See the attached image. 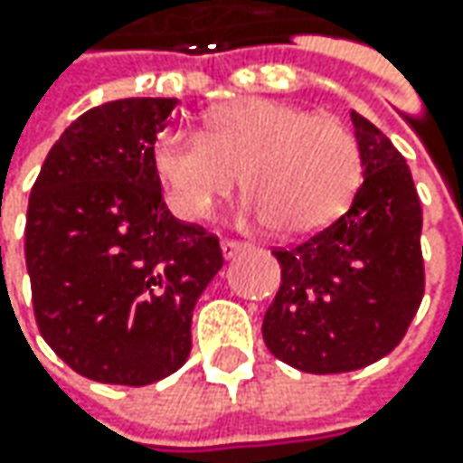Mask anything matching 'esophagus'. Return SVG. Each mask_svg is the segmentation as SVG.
Returning <instances> with one entry per match:
<instances>
[{
  "label": "esophagus",
  "instance_id": "34e87169",
  "mask_svg": "<svg viewBox=\"0 0 463 463\" xmlns=\"http://www.w3.org/2000/svg\"><path fill=\"white\" fill-rule=\"evenodd\" d=\"M244 247H250L247 241H240V240H223L222 241V252L223 258H234L237 252H241Z\"/></svg>",
  "mask_w": 463,
  "mask_h": 463
}]
</instances>
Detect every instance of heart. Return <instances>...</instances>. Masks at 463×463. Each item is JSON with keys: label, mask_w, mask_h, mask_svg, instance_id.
I'll return each mask as SVG.
<instances>
[{"label": "heart", "mask_w": 463, "mask_h": 463, "mask_svg": "<svg viewBox=\"0 0 463 463\" xmlns=\"http://www.w3.org/2000/svg\"><path fill=\"white\" fill-rule=\"evenodd\" d=\"M152 167L169 208L185 222L208 216L240 175L250 195L244 211L296 237L345 211L364 177V154L340 118L252 98L208 113L201 134L162 131Z\"/></svg>", "instance_id": "b5f03b06"}]
</instances>
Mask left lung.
Returning a JSON list of instances; mask_svg holds the SVG:
<instances>
[{
    "instance_id": "left-lung-1",
    "label": "left lung",
    "mask_w": 463,
    "mask_h": 463,
    "mask_svg": "<svg viewBox=\"0 0 463 463\" xmlns=\"http://www.w3.org/2000/svg\"><path fill=\"white\" fill-rule=\"evenodd\" d=\"M364 183L340 219L291 247H273L280 288L262 319L278 361L307 373H345L400 345L425 294L422 208L394 144L350 113Z\"/></svg>"
}]
</instances>
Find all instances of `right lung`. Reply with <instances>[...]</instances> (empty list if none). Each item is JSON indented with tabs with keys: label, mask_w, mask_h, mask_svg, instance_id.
<instances>
[{
	"label": "right lung",
	"mask_w": 463,
	"mask_h": 463,
	"mask_svg": "<svg viewBox=\"0 0 463 463\" xmlns=\"http://www.w3.org/2000/svg\"><path fill=\"white\" fill-rule=\"evenodd\" d=\"M177 99L131 98L80 116L30 193L25 262L51 350L99 383L146 386L190 355V319L222 270L219 237L177 222L152 146Z\"/></svg>",
	"instance_id": "add662e5"
}]
</instances>
